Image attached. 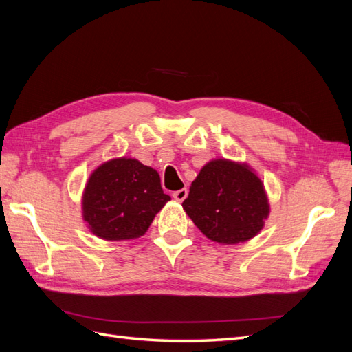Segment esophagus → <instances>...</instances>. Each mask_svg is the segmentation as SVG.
I'll use <instances>...</instances> for the list:
<instances>
[{"mask_svg": "<svg viewBox=\"0 0 352 352\" xmlns=\"http://www.w3.org/2000/svg\"><path fill=\"white\" fill-rule=\"evenodd\" d=\"M186 197H188V189L186 188L179 189V190H176V192H173V198L179 202H182Z\"/></svg>", "mask_w": 352, "mask_h": 352, "instance_id": "1", "label": "esophagus"}]
</instances>
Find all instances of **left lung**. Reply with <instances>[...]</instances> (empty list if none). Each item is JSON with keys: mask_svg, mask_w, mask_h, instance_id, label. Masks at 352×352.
<instances>
[{"mask_svg": "<svg viewBox=\"0 0 352 352\" xmlns=\"http://www.w3.org/2000/svg\"><path fill=\"white\" fill-rule=\"evenodd\" d=\"M182 207L208 239L223 245L258 235L270 212L261 179L247 163L226 158L201 168Z\"/></svg>", "mask_w": 352, "mask_h": 352, "instance_id": "left-lung-1", "label": "left lung"}]
</instances>
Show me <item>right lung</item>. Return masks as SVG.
I'll return each instance as SVG.
<instances>
[{
	"label": "right lung",
	"instance_id": "right-lung-1",
	"mask_svg": "<svg viewBox=\"0 0 352 352\" xmlns=\"http://www.w3.org/2000/svg\"><path fill=\"white\" fill-rule=\"evenodd\" d=\"M167 201L157 170L120 157L102 163L89 176L82 216L95 236L129 241L144 235Z\"/></svg>",
	"mask_w": 352,
	"mask_h": 352
}]
</instances>
